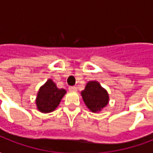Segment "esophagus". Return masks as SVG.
Returning <instances> with one entry per match:
<instances>
[{
	"mask_svg": "<svg viewBox=\"0 0 153 153\" xmlns=\"http://www.w3.org/2000/svg\"><path fill=\"white\" fill-rule=\"evenodd\" d=\"M68 90H69V91H76L77 87L76 86H69Z\"/></svg>",
	"mask_w": 153,
	"mask_h": 153,
	"instance_id": "34e87169",
	"label": "esophagus"
}]
</instances>
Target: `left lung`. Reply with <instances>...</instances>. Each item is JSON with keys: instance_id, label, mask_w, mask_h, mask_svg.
Wrapping results in <instances>:
<instances>
[{"instance_id": "obj_1", "label": "left lung", "mask_w": 153, "mask_h": 153, "mask_svg": "<svg viewBox=\"0 0 153 153\" xmlns=\"http://www.w3.org/2000/svg\"><path fill=\"white\" fill-rule=\"evenodd\" d=\"M84 103L91 112L97 113L107 106L110 101L108 91L97 81H88L81 91Z\"/></svg>"}]
</instances>
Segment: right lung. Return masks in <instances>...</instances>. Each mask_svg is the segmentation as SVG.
I'll return each mask as SVG.
<instances>
[{
  "label": "right lung",
  "mask_w": 153,
  "mask_h": 153,
  "mask_svg": "<svg viewBox=\"0 0 153 153\" xmlns=\"http://www.w3.org/2000/svg\"><path fill=\"white\" fill-rule=\"evenodd\" d=\"M67 93L63 88H58L56 84L49 79L39 88L36 97V104L38 111L50 113L56 109L62 98Z\"/></svg>",
  "instance_id": "right-lung-1"
}]
</instances>
